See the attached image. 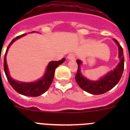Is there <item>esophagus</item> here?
Returning a JSON list of instances; mask_svg holds the SVG:
<instances>
[{"label": "esophagus", "instance_id": "34e87169", "mask_svg": "<svg viewBox=\"0 0 130 130\" xmlns=\"http://www.w3.org/2000/svg\"><path fill=\"white\" fill-rule=\"evenodd\" d=\"M67 58L68 60H75V55H74V54H73V53L69 54V55H68Z\"/></svg>", "mask_w": 130, "mask_h": 130}]
</instances>
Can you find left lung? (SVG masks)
<instances>
[{
    "label": "left lung",
    "instance_id": "1",
    "mask_svg": "<svg viewBox=\"0 0 130 130\" xmlns=\"http://www.w3.org/2000/svg\"><path fill=\"white\" fill-rule=\"evenodd\" d=\"M119 48V58L120 62L118 65L112 70L108 72L106 75L102 76L98 81H92L87 79L82 75L80 70V66L82 62L80 60H77L78 64V70L75 75V81L83 90L92 94H102L112 89L121 79L124 68V58L123 49L117 40L113 39Z\"/></svg>",
    "mask_w": 130,
    "mask_h": 130
}]
</instances>
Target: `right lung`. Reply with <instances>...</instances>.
I'll use <instances>...</instances> for the list:
<instances>
[{"instance_id": "obj_1", "label": "right lung", "mask_w": 130, "mask_h": 130, "mask_svg": "<svg viewBox=\"0 0 130 130\" xmlns=\"http://www.w3.org/2000/svg\"><path fill=\"white\" fill-rule=\"evenodd\" d=\"M31 32H34V31ZM26 34H23L22 35L17 36L15 38L13 39V40H11V43L8 46L6 51V53L4 55V72H5L6 76L7 79H8V81L9 83L10 84V85L12 87V88L16 92H18V93H19L21 94L24 95V96H31V97H36V96H39L40 95L43 94V93L45 92L49 89V87L51 86V83L53 82V80L55 69L57 68L59 65L62 64L65 61L66 58H63L62 59L60 60H58V61L50 62L48 64L47 66L46 70H45L44 75H43V77L42 78H40V79L37 80L36 81L30 83H25L16 81V80L13 79V78L10 76V73H9L8 68V65H7V53H8V51L10 45L15 41H16L18 39L20 38L23 37V36H25Z\"/></svg>"}]
</instances>
